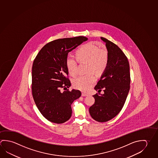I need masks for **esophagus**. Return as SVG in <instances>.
<instances>
[{"mask_svg": "<svg viewBox=\"0 0 158 158\" xmlns=\"http://www.w3.org/2000/svg\"><path fill=\"white\" fill-rule=\"evenodd\" d=\"M81 95L83 96V97H86V96H88V94H87V93H81Z\"/></svg>", "mask_w": 158, "mask_h": 158, "instance_id": "obj_1", "label": "esophagus"}]
</instances>
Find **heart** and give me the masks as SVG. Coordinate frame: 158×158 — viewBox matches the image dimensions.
<instances>
[{
	"label": "heart",
	"mask_w": 158,
	"mask_h": 158,
	"mask_svg": "<svg viewBox=\"0 0 158 158\" xmlns=\"http://www.w3.org/2000/svg\"><path fill=\"white\" fill-rule=\"evenodd\" d=\"M76 57L80 63H88L87 72H93L100 74L104 72L108 65V54L107 52L92 44L84 45L79 48ZM66 65L68 72L74 77L77 74V63L74 58L68 56L66 60ZM96 77L92 73L85 75H80L73 81V86L75 88L82 91H87L94 85Z\"/></svg>",
	"instance_id": "1"
}]
</instances>
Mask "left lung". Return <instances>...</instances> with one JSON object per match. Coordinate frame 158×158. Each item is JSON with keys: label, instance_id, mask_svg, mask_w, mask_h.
Returning a JSON list of instances; mask_svg holds the SVG:
<instances>
[{"label": "left lung", "instance_id": "left-lung-1", "mask_svg": "<svg viewBox=\"0 0 158 158\" xmlns=\"http://www.w3.org/2000/svg\"><path fill=\"white\" fill-rule=\"evenodd\" d=\"M100 39L105 43L108 51V65L94 89L99 93L93 97L94 104L89 108L93 119L98 122H108L121 111L130 89V67L127 58L116 44L106 38Z\"/></svg>", "mask_w": 158, "mask_h": 158}]
</instances>
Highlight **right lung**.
<instances>
[{
	"label": "right lung",
	"instance_id": "1",
	"mask_svg": "<svg viewBox=\"0 0 158 158\" xmlns=\"http://www.w3.org/2000/svg\"><path fill=\"white\" fill-rule=\"evenodd\" d=\"M87 40L80 36L53 40L42 48L34 60L31 72L34 100L40 112L50 122L61 124L68 120L72 114V104L81 96L78 90L61 93L60 88L71 86L67 77L68 53Z\"/></svg>",
	"mask_w": 158,
	"mask_h": 158
}]
</instances>
